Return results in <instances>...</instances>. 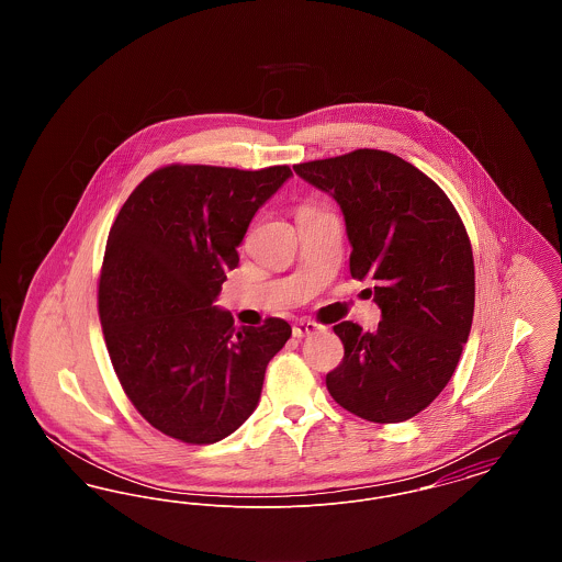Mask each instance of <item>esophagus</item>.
<instances>
[{"label": "esophagus", "instance_id": "34e87169", "mask_svg": "<svg viewBox=\"0 0 562 562\" xmlns=\"http://www.w3.org/2000/svg\"><path fill=\"white\" fill-rule=\"evenodd\" d=\"M321 328L322 326L318 322L305 321V318H303V321L294 322L293 337H296V339H303V337H310V335L318 333Z\"/></svg>", "mask_w": 562, "mask_h": 562}]
</instances>
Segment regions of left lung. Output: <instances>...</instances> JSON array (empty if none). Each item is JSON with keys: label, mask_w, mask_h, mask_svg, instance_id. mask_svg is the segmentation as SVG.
Wrapping results in <instances>:
<instances>
[{"label": "left lung", "mask_w": 562, "mask_h": 562, "mask_svg": "<svg viewBox=\"0 0 562 562\" xmlns=\"http://www.w3.org/2000/svg\"><path fill=\"white\" fill-rule=\"evenodd\" d=\"M294 172L341 209L349 271L373 282L376 330L353 322L333 330L344 362L326 374L337 404L373 424L424 411L453 376L474 316V257L447 193L394 154L356 149L305 161Z\"/></svg>", "instance_id": "obj_1"}]
</instances>
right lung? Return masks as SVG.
<instances>
[{
  "label": "right lung",
  "instance_id": "1",
  "mask_svg": "<svg viewBox=\"0 0 562 562\" xmlns=\"http://www.w3.org/2000/svg\"><path fill=\"white\" fill-rule=\"evenodd\" d=\"M289 166H166L134 189L109 232L99 314L115 374L161 434L213 445L257 408L269 360L293 328L234 326L214 305L257 211Z\"/></svg>",
  "mask_w": 562,
  "mask_h": 562
}]
</instances>
